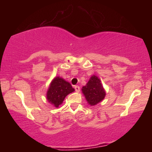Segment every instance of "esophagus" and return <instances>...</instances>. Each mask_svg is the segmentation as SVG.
Listing matches in <instances>:
<instances>
[{
    "label": "esophagus",
    "instance_id": "34e87169",
    "mask_svg": "<svg viewBox=\"0 0 152 152\" xmlns=\"http://www.w3.org/2000/svg\"><path fill=\"white\" fill-rule=\"evenodd\" d=\"M74 89H75L76 92H78L80 91V88L79 86H74Z\"/></svg>",
    "mask_w": 152,
    "mask_h": 152
}]
</instances>
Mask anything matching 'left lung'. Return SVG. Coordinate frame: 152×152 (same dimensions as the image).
<instances>
[{
	"label": "left lung",
	"instance_id": "obj_1",
	"mask_svg": "<svg viewBox=\"0 0 152 152\" xmlns=\"http://www.w3.org/2000/svg\"><path fill=\"white\" fill-rule=\"evenodd\" d=\"M82 91L86 101L92 106L102 101L105 96V91L101 80L95 76H92L86 85L82 87Z\"/></svg>",
	"mask_w": 152,
	"mask_h": 152
}]
</instances>
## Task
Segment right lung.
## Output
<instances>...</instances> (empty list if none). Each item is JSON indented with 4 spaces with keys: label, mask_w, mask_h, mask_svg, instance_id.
I'll list each match as a JSON object with an SVG mask.
<instances>
[{
    "label": "right lung",
    "mask_w": 152,
    "mask_h": 152,
    "mask_svg": "<svg viewBox=\"0 0 152 152\" xmlns=\"http://www.w3.org/2000/svg\"><path fill=\"white\" fill-rule=\"evenodd\" d=\"M74 91L71 84L64 79L56 77L53 80L47 92V99L56 107L62 103L68 94Z\"/></svg>",
    "instance_id": "obj_1"
}]
</instances>
